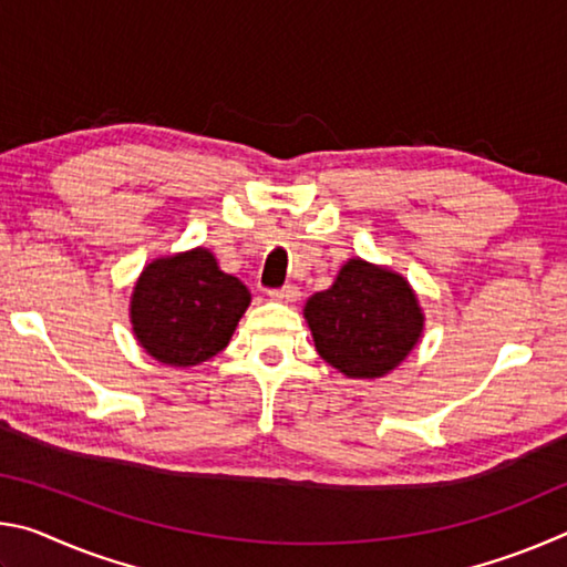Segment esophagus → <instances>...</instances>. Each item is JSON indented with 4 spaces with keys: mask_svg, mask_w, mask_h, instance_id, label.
<instances>
[{
    "mask_svg": "<svg viewBox=\"0 0 567 567\" xmlns=\"http://www.w3.org/2000/svg\"><path fill=\"white\" fill-rule=\"evenodd\" d=\"M267 295H270L277 302H295L297 297H300V290H297L295 285H285V287H280V290H270Z\"/></svg>",
    "mask_w": 567,
    "mask_h": 567,
    "instance_id": "esophagus-1",
    "label": "esophagus"
}]
</instances>
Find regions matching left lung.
I'll list each match as a JSON object with an SVG mask.
<instances>
[{"instance_id":"8db88e82","label":"left lung","mask_w":567,"mask_h":567,"mask_svg":"<svg viewBox=\"0 0 567 567\" xmlns=\"http://www.w3.org/2000/svg\"><path fill=\"white\" fill-rule=\"evenodd\" d=\"M302 315L320 358L352 380L390 375L425 330V312L405 277L362 257L344 262Z\"/></svg>"}]
</instances>
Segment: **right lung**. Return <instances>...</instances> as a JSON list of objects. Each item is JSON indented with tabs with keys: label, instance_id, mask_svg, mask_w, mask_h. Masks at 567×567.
Segmentation results:
<instances>
[{
	"label": "right lung",
	"instance_id": "right-lung-1",
	"mask_svg": "<svg viewBox=\"0 0 567 567\" xmlns=\"http://www.w3.org/2000/svg\"><path fill=\"white\" fill-rule=\"evenodd\" d=\"M249 302L247 287L219 270L207 247H192L145 265L132 287L130 322L150 358L195 368L227 348Z\"/></svg>",
	"mask_w": 567,
	"mask_h": 567
}]
</instances>
